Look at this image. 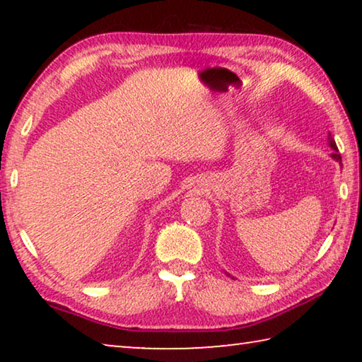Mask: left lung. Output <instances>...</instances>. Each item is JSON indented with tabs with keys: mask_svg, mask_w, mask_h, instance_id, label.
I'll list each match as a JSON object with an SVG mask.
<instances>
[{
	"mask_svg": "<svg viewBox=\"0 0 362 362\" xmlns=\"http://www.w3.org/2000/svg\"><path fill=\"white\" fill-rule=\"evenodd\" d=\"M329 144H330V146H332V148L335 150V151L332 153V158H334V159H337V161H339V163L341 164V156L339 155V148H337V145H335V140L332 139V136H330V134H329Z\"/></svg>",
	"mask_w": 362,
	"mask_h": 362,
	"instance_id": "1",
	"label": "left lung"
}]
</instances>
